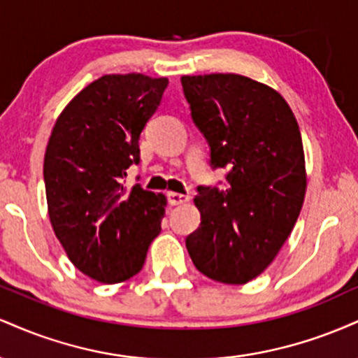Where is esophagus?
<instances>
[{
    "instance_id": "1",
    "label": "esophagus",
    "mask_w": 358,
    "mask_h": 358,
    "mask_svg": "<svg viewBox=\"0 0 358 358\" xmlns=\"http://www.w3.org/2000/svg\"><path fill=\"white\" fill-rule=\"evenodd\" d=\"M190 196L183 195V193H176V192H168V203L170 205H182L185 202H188Z\"/></svg>"
}]
</instances>
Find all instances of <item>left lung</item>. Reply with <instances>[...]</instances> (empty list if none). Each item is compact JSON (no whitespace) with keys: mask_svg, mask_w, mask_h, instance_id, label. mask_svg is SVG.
Masks as SVG:
<instances>
[{"mask_svg":"<svg viewBox=\"0 0 358 358\" xmlns=\"http://www.w3.org/2000/svg\"><path fill=\"white\" fill-rule=\"evenodd\" d=\"M192 119L210 146L224 187H199L200 227L187 237L193 264L213 281L244 285L282 248L306 192L299 126L269 85L237 76H183Z\"/></svg>","mask_w":358,"mask_h":358,"instance_id":"8db88e82","label":"left lung"}]
</instances>
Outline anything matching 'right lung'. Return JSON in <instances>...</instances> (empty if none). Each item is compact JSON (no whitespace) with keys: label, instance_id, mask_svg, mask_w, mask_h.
<instances>
[{"label":"right lung","instance_id":"obj_1","mask_svg":"<svg viewBox=\"0 0 358 358\" xmlns=\"http://www.w3.org/2000/svg\"><path fill=\"white\" fill-rule=\"evenodd\" d=\"M166 77L110 73L82 89L57 117L43 159L48 217L72 264L106 285L141 271L162 231L166 196L124 187L139 134Z\"/></svg>","mask_w":358,"mask_h":358}]
</instances>
